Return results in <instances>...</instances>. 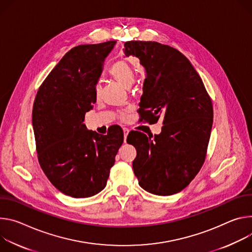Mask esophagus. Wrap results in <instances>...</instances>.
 Listing matches in <instances>:
<instances>
[{
    "label": "esophagus",
    "mask_w": 252,
    "mask_h": 252,
    "mask_svg": "<svg viewBox=\"0 0 252 252\" xmlns=\"http://www.w3.org/2000/svg\"><path fill=\"white\" fill-rule=\"evenodd\" d=\"M123 132H124V142H126V139H127V136H128L129 130H128L127 128H123Z\"/></svg>",
    "instance_id": "34e87169"
}]
</instances>
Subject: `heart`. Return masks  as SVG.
<instances>
[{"instance_id": "heart-1", "label": "heart", "mask_w": 252, "mask_h": 252, "mask_svg": "<svg viewBox=\"0 0 252 252\" xmlns=\"http://www.w3.org/2000/svg\"><path fill=\"white\" fill-rule=\"evenodd\" d=\"M111 76L116 79L125 88H131L135 82V71L132 66L125 60H120L112 66L110 70ZM102 94V88L100 84L95 87L96 98H100Z\"/></svg>"}]
</instances>
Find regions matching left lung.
Instances as JSON below:
<instances>
[{
  "instance_id": "8db88e82",
  "label": "left lung",
  "mask_w": 252,
  "mask_h": 252,
  "mask_svg": "<svg viewBox=\"0 0 252 252\" xmlns=\"http://www.w3.org/2000/svg\"><path fill=\"white\" fill-rule=\"evenodd\" d=\"M124 47L127 57L135 56L146 71L139 113L156 122L163 116L162 131L154 140L139 131L129 133L127 142L136 148L137 141L138 146L134 174L152 194H175L205 161L213 123L211 99L196 70L177 49L150 41H129Z\"/></svg>"
}]
</instances>
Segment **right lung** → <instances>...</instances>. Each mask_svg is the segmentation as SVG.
Here are the masks:
<instances>
[{
  "instance_id": "right-lung-1",
  "label": "right lung",
  "mask_w": 252,
  "mask_h": 252,
  "mask_svg": "<svg viewBox=\"0 0 252 252\" xmlns=\"http://www.w3.org/2000/svg\"><path fill=\"white\" fill-rule=\"evenodd\" d=\"M116 42L79 45L65 54L40 86L32 123L39 164L50 182L74 198L102 191L123 143V131L107 135L83 124L96 103L103 63Z\"/></svg>"
}]
</instances>
